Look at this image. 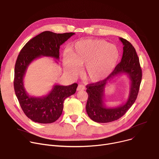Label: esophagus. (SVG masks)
Here are the masks:
<instances>
[{"mask_svg":"<svg viewBox=\"0 0 159 159\" xmlns=\"http://www.w3.org/2000/svg\"><path fill=\"white\" fill-rule=\"evenodd\" d=\"M84 89H85V86L82 85V84H79L77 88V91H80V90H84Z\"/></svg>","mask_w":159,"mask_h":159,"instance_id":"obj_1","label":"esophagus"}]
</instances>
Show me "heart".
<instances>
[{
    "label": "heart",
    "instance_id": "b5f03b06",
    "mask_svg": "<svg viewBox=\"0 0 159 159\" xmlns=\"http://www.w3.org/2000/svg\"><path fill=\"white\" fill-rule=\"evenodd\" d=\"M120 51L115 45L103 39L79 41L63 56L66 70L77 74L84 66V73L92 82H100L110 76L117 66Z\"/></svg>",
    "mask_w": 159,
    "mask_h": 159
}]
</instances>
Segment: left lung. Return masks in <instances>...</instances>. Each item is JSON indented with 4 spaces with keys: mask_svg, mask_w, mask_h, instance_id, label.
Wrapping results in <instances>:
<instances>
[{
    "mask_svg": "<svg viewBox=\"0 0 159 159\" xmlns=\"http://www.w3.org/2000/svg\"><path fill=\"white\" fill-rule=\"evenodd\" d=\"M123 45L121 62L110 76L105 79L87 85L88 99L86 106L89 117L97 123H109L120 118L135 102L142 79V70L135 49L126 39L120 38ZM127 75L131 80V89L128 101L116 108H107L104 103V88L114 78L121 74Z\"/></svg>",
    "mask_w": 159,
    "mask_h": 159,
    "instance_id": "obj_1",
    "label": "left lung"
}]
</instances>
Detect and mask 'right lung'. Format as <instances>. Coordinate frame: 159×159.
Here are the masks:
<instances>
[{"label": "right lung", "instance_id": "right-lung-1", "mask_svg": "<svg viewBox=\"0 0 159 159\" xmlns=\"http://www.w3.org/2000/svg\"><path fill=\"white\" fill-rule=\"evenodd\" d=\"M75 33L57 34L45 31L29 40L20 52L15 66L14 89L21 108L32 121L39 123H51L60 117L65 100L75 93L78 84L70 86L56 84L44 97L28 94L24 78L30 63L41 56L59 59L60 46Z\"/></svg>", "mask_w": 159, "mask_h": 159}]
</instances>
